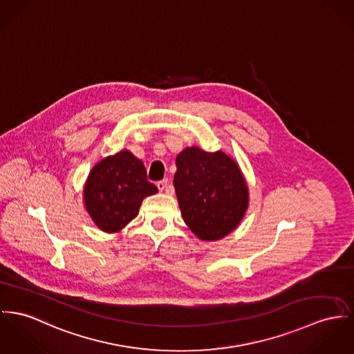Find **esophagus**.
<instances>
[{"mask_svg":"<svg viewBox=\"0 0 354 354\" xmlns=\"http://www.w3.org/2000/svg\"><path fill=\"white\" fill-rule=\"evenodd\" d=\"M156 186H158L159 191L167 190V187H168V180H167V179H163V180L158 182V183H156Z\"/></svg>","mask_w":354,"mask_h":354,"instance_id":"obj_1","label":"esophagus"}]
</instances>
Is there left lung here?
I'll return each instance as SVG.
<instances>
[{
    "mask_svg": "<svg viewBox=\"0 0 354 354\" xmlns=\"http://www.w3.org/2000/svg\"><path fill=\"white\" fill-rule=\"evenodd\" d=\"M174 187L182 217L202 241H217L243 221L249 205L244 174L227 153L187 147L176 156Z\"/></svg>",
    "mask_w": 354,
    "mask_h": 354,
    "instance_id": "left-lung-1",
    "label": "left lung"
}]
</instances>
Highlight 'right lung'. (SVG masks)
<instances>
[{
  "instance_id": "add662e5",
  "label": "right lung",
  "mask_w": 354,
  "mask_h": 354,
  "mask_svg": "<svg viewBox=\"0 0 354 354\" xmlns=\"http://www.w3.org/2000/svg\"><path fill=\"white\" fill-rule=\"evenodd\" d=\"M158 192L142 162L128 149L95 164L83 187V202L94 225L106 233L122 230L137 217L144 198Z\"/></svg>"
}]
</instances>
